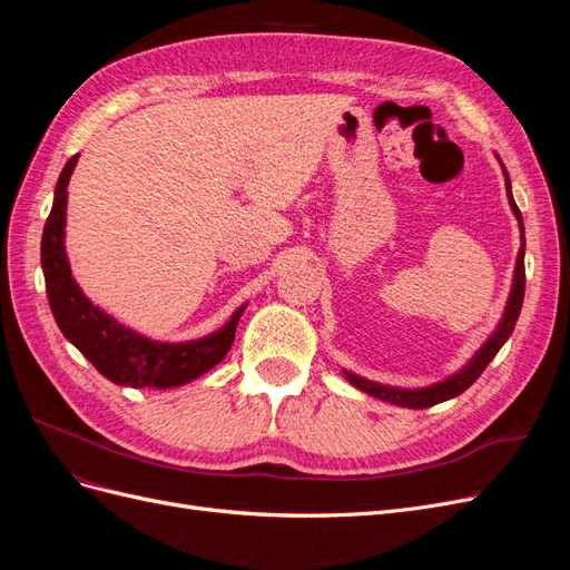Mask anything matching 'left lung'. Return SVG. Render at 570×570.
Here are the masks:
<instances>
[{
  "label": "left lung",
  "mask_w": 570,
  "mask_h": 570,
  "mask_svg": "<svg viewBox=\"0 0 570 570\" xmlns=\"http://www.w3.org/2000/svg\"><path fill=\"white\" fill-rule=\"evenodd\" d=\"M499 159V157H497ZM499 164H502V159H499ZM502 170H504V183H507V197H509V206L511 212L515 216V220H519V228H521V249H519V256H515V268H513V285H511V295H509V302H507V308H504V316L502 321H499L497 331L488 337V342L482 344V347L475 352V356L465 364L459 373L444 377V381L430 385V387H419V390H404V387H392V385H381V383H373V381H366V377H361L352 371H342L344 377L347 381L361 390L366 392L371 396H375V400H383V402H390L394 406H406V409H428L433 404H440V402H446L452 400V396L461 394L463 390H469L480 373L488 368L490 361L497 356V352L504 347V342L509 340V335L513 333V325L515 321H519V314H521V306H523V295H525V230H523V216L519 212V206H515L513 202V195H511V180H509V174L507 168L502 164Z\"/></svg>",
  "instance_id": "left-lung-1"
}]
</instances>
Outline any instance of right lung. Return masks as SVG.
I'll list each match as a JSON object with an SVG mask.
<instances>
[{"label": "right lung", "instance_id": "right-lung-1", "mask_svg": "<svg viewBox=\"0 0 570 570\" xmlns=\"http://www.w3.org/2000/svg\"><path fill=\"white\" fill-rule=\"evenodd\" d=\"M78 154L68 159L55 189L49 218L42 230V271L49 308L63 337L107 377L124 387H178L212 371L226 358L235 340L237 321L247 304L230 316L216 333L189 342H159L118 323L82 295L73 281L66 256V202L68 180L73 176Z\"/></svg>", "mask_w": 570, "mask_h": 570}]
</instances>
